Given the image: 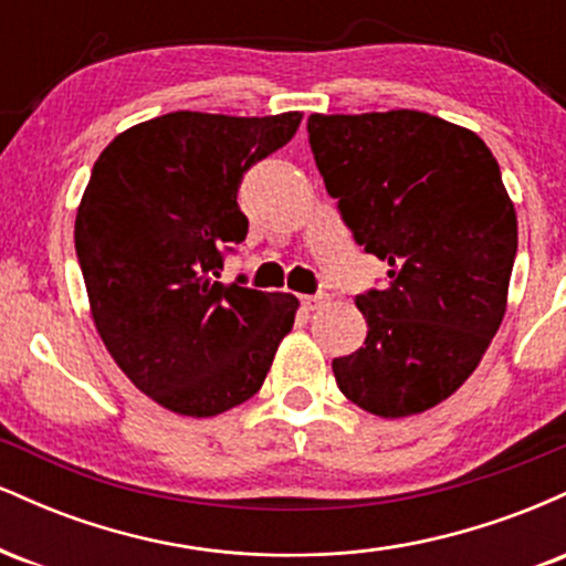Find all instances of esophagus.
Returning <instances> with one entry per match:
<instances>
[{
  "label": "esophagus",
  "instance_id": "obj_1",
  "mask_svg": "<svg viewBox=\"0 0 566 566\" xmlns=\"http://www.w3.org/2000/svg\"><path fill=\"white\" fill-rule=\"evenodd\" d=\"M329 297L327 295H303L301 297V303H303V308L305 311H316V308H322L324 303H327Z\"/></svg>",
  "mask_w": 566,
  "mask_h": 566
}]
</instances>
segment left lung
I'll return each mask as SVG.
<instances>
[{
	"mask_svg": "<svg viewBox=\"0 0 566 566\" xmlns=\"http://www.w3.org/2000/svg\"><path fill=\"white\" fill-rule=\"evenodd\" d=\"M308 140L356 242L388 282L356 297L365 346L333 361L346 399L378 418L437 407L471 378L509 308L518 247L497 159L426 112L311 114Z\"/></svg>",
	"mask_w": 566,
	"mask_h": 566,
	"instance_id": "left-lung-1",
	"label": "left lung"
}]
</instances>
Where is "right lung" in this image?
<instances>
[{
    "mask_svg": "<svg viewBox=\"0 0 566 566\" xmlns=\"http://www.w3.org/2000/svg\"><path fill=\"white\" fill-rule=\"evenodd\" d=\"M301 119L172 112L119 133L95 161L74 220L90 314L116 367L175 415L212 418L255 396L295 322L290 292L218 276L220 250L247 237L242 175Z\"/></svg>",
    "mask_w": 566,
    "mask_h": 566,
    "instance_id": "right-lung-1",
    "label": "right lung"
}]
</instances>
